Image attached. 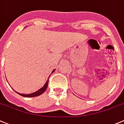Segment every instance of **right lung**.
<instances>
[{"label": "right lung", "instance_id": "right-lung-1", "mask_svg": "<svg viewBox=\"0 0 124 124\" xmlns=\"http://www.w3.org/2000/svg\"><path fill=\"white\" fill-rule=\"evenodd\" d=\"M54 70H53V71H52V72H54ZM50 75L48 76V80H46V82H45V84H44V87H42L41 88H40L39 90H37V92H36L32 93H31V94H26H26H21V93H18V92H16V91H15V92L18 94H19V95H21V96H24V97H35V96H39V95H40L41 94H42L43 93L45 92V90H46V88H47V87H48V79H49V78L50 77Z\"/></svg>", "mask_w": 124, "mask_h": 124}]
</instances>
